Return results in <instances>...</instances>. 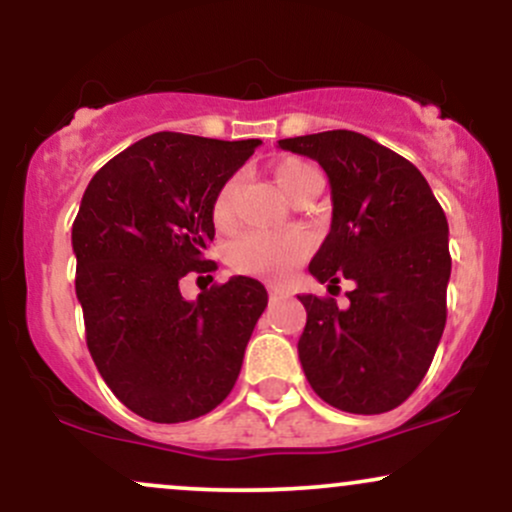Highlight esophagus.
<instances>
[{"instance_id":"1","label":"esophagus","mask_w":512,"mask_h":512,"mask_svg":"<svg viewBox=\"0 0 512 512\" xmlns=\"http://www.w3.org/2000/svg\"><path fill=\"white\" fill-rule=\"evenodd\" d=\"M269 296H272V298H284L286 291L281 289V286H269Z\"/></svg>"}]
</instances>
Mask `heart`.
Segmentation results:
<instances>
[{
  "mask_svg": "<svg viewBox=\"0 0 512 512\" xmlns=\"http://www.w3.org/2000/svg\"><path fill=\"white\" fill-rule=\"evenodd\" d=\"M274 182L286 197L293 199L308 187V182L320 178V173L303 158H281L274 166ZM238 180L231 178L216 190L211 202V221L216 228H228L236 219ZM313 250L305 233H243L228 248V264L240 274H257L267 279H284L296 264H301Z\"/></svg>",
  "mask_w": 512,
  "mask_h": 512,
  "instance_id": "obj_1",
  "label": "heart"
}]
</instances>
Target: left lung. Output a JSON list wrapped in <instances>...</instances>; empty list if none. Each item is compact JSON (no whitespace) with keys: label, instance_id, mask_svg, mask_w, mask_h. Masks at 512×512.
I'll return each instance as SVG.
<instances>
[{"label":"left lung","instance_id":"obj_1","mask_svg":"<svg viewBox=\"0 0 512 512\" xmlns=\"http://www.w3.org/2000/svg\"><path fill=\"white\" fill-rule=\"evenodd\" d=\"M332 187V228L310 262L320 284L354 281L349 308L308 293L298 356L313 390L349 414L399 407L445 330L448 219L414 163L349 129L281 139Z\"/></svg>","mask_w":512,"mask_h":512}]
</instances>
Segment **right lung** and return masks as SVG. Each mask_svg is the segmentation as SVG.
Instances as JSON below:
<instances>
[{
    "instance_id": "right-lung-1",
    "label": "right lung",
    "mask_w": 512,
    "mask_h": 512,
    "mask_svg": "<svg viewBox=\"0 0 512 512\" xmlns=\"http://www.w3.org/2000/svg\"><path fill=\"white\" fill-rule=\"evenodd\" d=\"M260 144L151 134L110 158L81 199L72 248L88 351L113 395L156 424L219 407L267 308L250 276L214 284L197 301L180 293L187 272L216 269L204 257L211 202Z\"/></svg>"
}]
</instances>
